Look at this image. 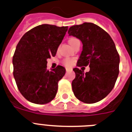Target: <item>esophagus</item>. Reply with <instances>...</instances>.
I'll list each match as a JSON object with an SVG mask.
<instances>
[{
    "mask_svg": "<svg viewBox=\"0 0 132 132\" xmlns=\"http://www.w3.org/2000/svg\"><path fill=\"white\" fill-rule=\"evenodd\" d=\"M70 69H69V68H66V72H68L69 71H70Z\"/></svg>",
    "mask_w": 132,
    "mask_h": 132,
    "instance_id": "34e87169",
    "label": "esophagus"
}]
</instances>
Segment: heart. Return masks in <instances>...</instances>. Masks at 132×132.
<instances>
[{"label":"heart","instance_id":"b5f03b06","mask_svg":"<svg viewBox=\"0 0 132 132\" xmlns=\"http://www.w3.org/2000/svg\"><path fill=\"white\" fill-rule=\"evenodd\" d=\"M77 40H78L76 38H70V40H69V44H70V45H72L73 42H75L77 41ZM73 60L70 59H66L65 60H64L63 61V64L65 65V66H67V67H71V66L73 65Z\"/></svg>","mask_w":132,"mask_h":132}]
</instances>
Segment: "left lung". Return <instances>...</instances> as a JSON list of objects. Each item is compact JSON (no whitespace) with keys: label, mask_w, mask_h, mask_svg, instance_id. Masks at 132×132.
<instances>
[{"label":"left lung","mask_w":132,"mask_h":132,"mask_svg":"<svg viewBox=\"0 0 132 132\" xmlns=\"http://www.w3.org/2000/svg\"><path fill=\"white\" fill-rule=\"evenodd\" d=\"M68 32L83 44L77 66L90 67L85 73L77 68L73 69V94L84 103L99 102L110 93L119 76L120 56L114 42L107 32L92 23L72 26Z\"/></svg>","instance_id":"obj_1"}]
</instances>
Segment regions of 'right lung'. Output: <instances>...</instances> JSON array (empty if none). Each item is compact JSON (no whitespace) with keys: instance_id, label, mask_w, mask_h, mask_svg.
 I'll list each match as a JSON object with an SVG mask.
<instances>
[{"instance_id":"obj_1","label":"right lung","mask_w":132,"mask_h":132,"mask_svg":"<svg viewBox=\"0 0 132 132\" xmlns=\"http://www.w3.org/2000/svg\"><path fill=\"white\" fill-rule=\"evenodd\" d=\"M68 27L44 24L23 36L13 56V77L21 94L36 104H45L55 98L58 82L66 70L58 66L47 70V59L55 56Z\"/></svg>"}]
</instances>
